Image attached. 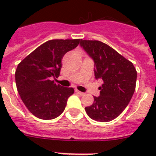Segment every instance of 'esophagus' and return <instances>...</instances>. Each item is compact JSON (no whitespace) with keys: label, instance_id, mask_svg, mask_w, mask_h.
<instances>
[{"label":"esophagus","instance_id":"1","mask_svg":"<svg viewBox=\"0 0 156 156\" xmlns=\"http://www.w3.org/2000/svg\"><path fill=\"white\" fill-rule=\"evenodd\" d=\"M75 92L77 93V94H78V95H85V93L82 92V91H79V90H75Z\"/></svg>","mask_w":156,"mask_h":156}]
</instances>
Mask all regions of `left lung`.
Wrapping results in <instances>:
<instances>
[{
    "label": "left lung",
    "instance_id": "8db88e82",
    "mask_svg": "<svg viewBox=\"0 0 156 156\" xmlns=\"http://www.w3.org/2000/svg\"><path fill=\"white\" fill-rule=\"evenodd\" d=\"M80 45L94 60L95 78L104 82L99 87L100 96H94V103L86 107V112L95 121H112L124 111L134 93L136 69L132 62L104 43L81 40Z\"/></svg>",
    "mask_w": 156,
    "mask_h": 156
}]
</instances>
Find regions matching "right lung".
<instances>
[{
  "label": "right lung",
  "instance_id": "1",
  "mask_svg": "<svg viewBox=\"0 0 156 156\" xmlns=\"http://www.w3.org/2000/svg\"><path fill=\"white\" fill-rule=\"evenodd\" d=\"M80 39L52 40L43 44L23 59L15 71L17 89L25 106L36 117L52 120L66 108L73 87L56 84L64 55L75 48Z\"/></svg>",
  "mask_w": 156,
  "mask_h": 156
}]
</instances>
